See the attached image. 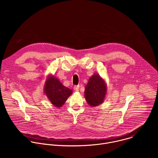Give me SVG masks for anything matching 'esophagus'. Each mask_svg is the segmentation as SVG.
Masks as SVG:
<instances>
[{"mask_svg":"<svg viewBox=\"0 0 158 158\" xmlns=\"http://www.w3.org/2000/svg\"><path fill=\"white\" fill-rule=\"evenodd\" d=\"M79 87H80V86H79V85H75V86L74 87V91H76V92L79 91Z\"/></svg>","mask_w":158,"mask_h":158,"instance_id":"1","label":"esophagus"}]
</instances>
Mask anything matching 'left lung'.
<instances>
[{"instance_id": "left-lung-1", "label": "left lung", "mask_w": 158, "mask_h": 158, "mask_svg": "<svg viewBox=\"0 0 158 158\" xmlns=\"http://www.w3.org/2000/svg\"><path fill=\"white\" fill-rule=\"evenodd\" d=\"M107 91L105 80L99 74H94L85 87L84 97L87 103L91 107L101 104L106 98Z\"/></svg>"}]
</instances>
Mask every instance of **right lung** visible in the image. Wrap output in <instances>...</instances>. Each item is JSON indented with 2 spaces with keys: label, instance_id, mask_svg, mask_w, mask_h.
Here are the masks:
<instances>
[{
  "label": "right lung",
  "instance_id": "1",
  "mask_svg": "<svg viewBox=\"0 0 158 158\" xmlns=\"http://www.w3.org/2000/svg\"><path fill=\"white\" fill-rule=\"evenodd\" d=\"M44 93L54 106L59 108L73 94V91L62 85L56 76L49 74L45 81Z\"/></svg>",
  "mask_w": 158,
  "mask_h": 158
}]
</instances>
